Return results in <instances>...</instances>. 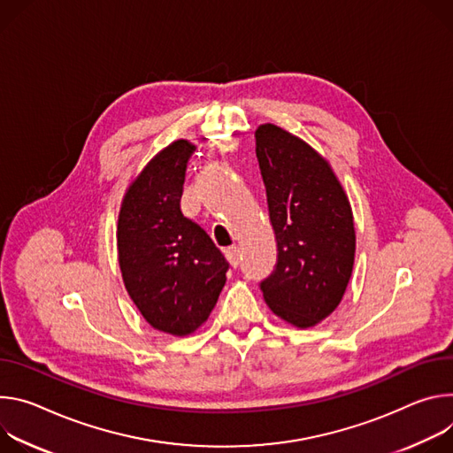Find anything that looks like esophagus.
<instances>
[{"label":"esophagus","mask_w":453,"mask_h":453,"mask_svg":"<svg viewBox=\"0 0 453 453\" xmlns=\"http://www.w3.org/2000/svg\"><path fill=\"white\" fill-rule=\"evenodd\" d=\"M225 257H226V261L230 263L232 268H237V265L241 261V250L237 246H230V248L225 250Z\"/></svg>","instance_id":"esophagus-1"}]
</instances>
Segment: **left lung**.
I'll use <instances>...</instances> for the list:
<instances>
[{
	"mask_svg": "<svg viewBox=\"0 0 453 453\" xmlns=\"http://www.w3.org/2000/svg\"><path fill=\"white\" fill-rule=\"evenodd\" d=\"M256 155L279 252L263 296L284 322L313 327L338 308L353 273V209L329 162L303 138L261 124Z\"/></svg>",
	"mask_w": 453,
	"mask_h": 453,
	"instance_id": "8db88e82",
	"label": "left lung"
}]
</instances>
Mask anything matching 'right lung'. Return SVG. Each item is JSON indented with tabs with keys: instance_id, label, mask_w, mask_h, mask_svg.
<instances>
[{
	"instance_id": "1",
	"label": "right lung",
	"mask_w": 453,
	"mask_h": 453,
	"mask_svg": "<svg viewBox=\"0 0 453 453\" xmlns=\"http://www.w3.org/2000/svg\"><path fill=\"white\" fill-rule=\"evenodd\" d=\"M192 150L180 138L150 158L126 188L117 225L124 286L149 326L173 336L207 322L228 270L207 232L180 209Z\"/></svg>"
}]
</instances>
